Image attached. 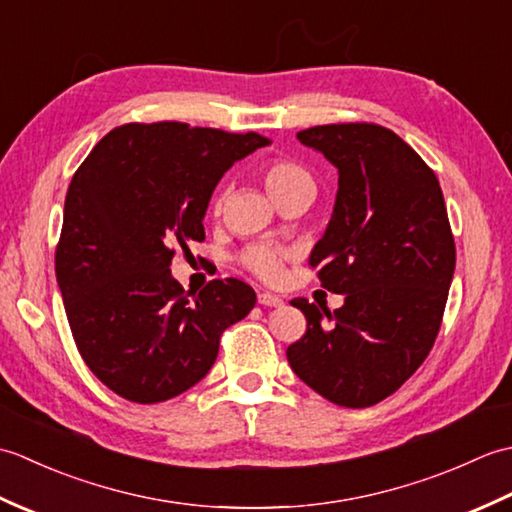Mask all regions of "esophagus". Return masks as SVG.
<instances>
[{"label":"esophagus","mask_w":512,"mask_h":512,"mask_svg":"<svg viewBox=\"0 0 512 512\" xmlns=\"http://www.w3.org/2000/svg\"><path fill=\"white\" fill-rule=\"evenodd\" d=\"M257 301H259V306H266V308H279L281 303V297H277V295H273V292H262V295L257 297Z\"/></svg>","instance_id":"obj_1"}]
</instances>
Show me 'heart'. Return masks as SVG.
I'll list each match as a JSON object with an SVG mask.
<instances>
[{"label": "heart", "instance_id": "b5f03b06", "mask_svg": "<svg viewBox=\"0 0 512 512\" xmlns=\"http://www.w3.org/2000/svg\"><path fill=\"white\" fill-rule=\"evenodd\" d=\"M262 178H264V187L273 200H277L284 193H290L295 189H303V187L314 189L310 173L303 167H299L297 162H290V160L268 162L262 171ZM286 257H288L286 250L268 246V244H259V246H253L246 250L244 264L262 279L275 281L281 275V268H284Z\"/></svg>", "mask_w": 512, "mask_h": 512}]
</instances>
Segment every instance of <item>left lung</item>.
I'll return each mask as SVG.
<instances>
[{
    "label": "left lung",
    "mask_w": 512,
    "mask_h": 512,
    "mask_svg": "<svg viewBox=\"0 0 512 512\" xmlns=\"http://www.w3.org/2000/svg\"><path fill=\"white\" fill-rule=\"evenodd\" d=\"M339 171L334 211L310 266L345 303L330 312L290 301L308 330L286 356L334 405L363 409L391 396L431 352L455 270L440 182L391 129L319 125L297 134Z\"/></svg>",
    "instance_id": "1"
}]
</instances>
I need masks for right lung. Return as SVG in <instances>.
Instances as JSON below:
<instances>
[{"label": "right lung", "instance_id": "obj_1", "mask_svg": "<svg viewBox=\"0 0 512 512\" xmlns=\"http://www.w3.org/2000/svg\"><path fill=\"white\" fill-rule=\"evenodd\" d=\"M266 145L255 132L129 123L76 169L57 284L85 365L114 394L140 405L180 396L209 374L222 332L253 310L255 290L233 277L189 301L169 266L173 246L204 239L224 173Z\"/></svg>", "mask_w": 512, "mask_h": 512}]
</instances>
